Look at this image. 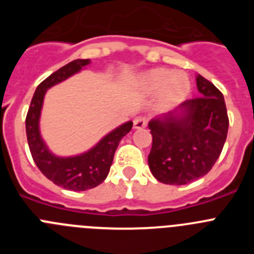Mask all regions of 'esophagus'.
<instances>
[{
	"label": "esophagus",
	"mask_w": 254,
	"mask_h": 254,
	"mask_svg": "<svg viewBox=\"0 0 254 254\" xmlns=\"http://www.w3.org/2000/svg\"><path fill=\"white\" fill-rule=\"evenodd\" d=\"M147 126V118L146 117H136L133 120V128L140 129L146 127Z\"/></svg>",
	"instance_id": "1"
}]
</instances>
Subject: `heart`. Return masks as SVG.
I'll use <instances>...</instances> for the list:
<instances>
[{"label":"heart","instance_id":"obj_1","mask_svg":"<svg viewBox=\"0 0 254 254\" xmlns=\"http://www.w3.org/2000/svg\"><path fill=\"white\" fill-rule=\"evenodd\" d=\"M147 84L151 90L161 89L159 95V107L165 109L178 104L190 93V85L183 75H176L169 69H154L147 76Z\"/></svg>","mask_w":254,"mask_h":254}]
</instances>
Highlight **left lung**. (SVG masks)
Listing matches in <instances>:
<instances>
[{"label":"left lung","mask_w":254,"mask_h":254,"mask_svg":"<svg viewBox=\"0 0 254 254\" xmlns=\"http://www.w3.org/2000/svg\"><path fill=\"white\" fill-rule=\"evenodd\" d=\"M197 87L199 96L149 123L147 161L152 176L165 185H187L206 176L223 151L229 127L223 94L201 75Z\"/></svg>","instance_id":"obj_1"}]
</instances>
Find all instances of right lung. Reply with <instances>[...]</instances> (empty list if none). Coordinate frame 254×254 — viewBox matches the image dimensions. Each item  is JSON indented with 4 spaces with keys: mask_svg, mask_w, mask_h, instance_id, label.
Returning a JSON list of instances; mask_svg holds the SVG:
<instances>
[{
    "mask_svg": "<svg viewBox=\"0 0 254 254\" xmlns=\"http://www.w3.org/2000/svg\"><path fill=\"white\" fill-rule=\"evenodd\" d=\"M90 64L89 60H75L61 67L56 72L40 82L35 90L25 120L26 138L33 160L39 170L55 185L69 190H86L99 186L107 178L113 163L114 152L120 141L132 128V122H127L107 134L95 147L72 158H58L47 149L39 133V116L47 89L64 81Z\"/></svg>",
    "mask_w": 254,
    "mask_h": 254,
    "instance_id": "add662e5",
    "label": "right lung"
}]
</instances>
